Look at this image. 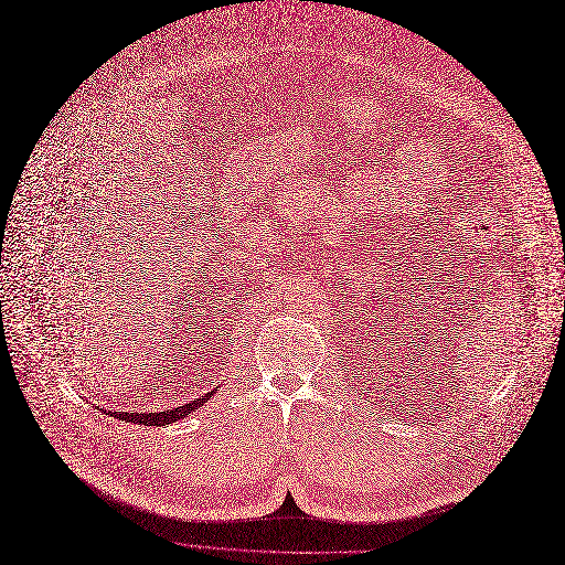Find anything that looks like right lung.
<instances>
[{
  "label": "right lung",
  "mask_w": 565,
  "mask_h": 565,
  "mask_svg": "<svg viewBox=\"0 0 565 565\" xmlns=\"http://www.w3.org/2000/svg\"><path fill=\"white\" fill-rule=\"evenodd\" d=\"M216 391H218V388H213V391H209V393H204V395H200V397H195V399H191V402H185V405H181V407L166 409V412H136V414H130V412H110V409H103V414H107V416H115V418L126 420V423H132V425L163 427V425L177 423V420L185 418V416L191 414V412H195V409L204 407V405H206V399H209L213 393H216Z\"/></svg>",
  "instance_id": "obj_1"
}]
</instances>
